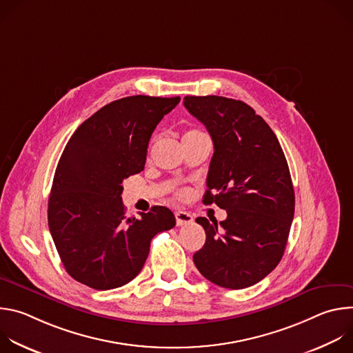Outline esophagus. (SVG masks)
<instances>
[{
    "mask_svg": "<svg viewBox=\"0 0 353 353\" xmlns=\"http://www.w3.org/2000/svg\"><path fill=\"white\" fill-rule=\"evenodd\" d=\"M176 216V223L177 226H183V225H188V223H192V215L185 212V211H177L174 214Z\"/></svg>",
    "mask_w": 353,
    "mask_h": 353,
    "instance_id": "esophagus-1",
    "label": "esophagus"
}]
</instances>
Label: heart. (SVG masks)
<instances>
[{"label":"heart","mask_w":353,"mask_h":353,"mask_svg":"<svg viewBox=\"0 0 353 353\" xmlns=\"http://www.w3.org/2000/svg\"><path fill=\"white\" fill-rule=\"evenodd\" d=\"M194 134H199V131H195V130H192V131H188V132H185V135H194ZM177 195H179L180 198H184V196L187 195V191H180Z\"/></svg>","instance_id":"1"}]
</instances>
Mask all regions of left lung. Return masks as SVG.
<instances>
[{"label": "left lung", "mask_w": 353, "mask_h": 353, "mask_svg": "<svg viewBox=\"0 0 353 353\" xmlns=\"http://www.w3.org/2000/svg\"><path fill=\"white\" fill-rule=\"evenodd\" d=\"M185 109L214 142L203 203L228 218H196L207 239L192 256L212 283L244 289L264 279L281 261L294 214V191L283 150L270 125L241 100L185 96Z\"/></svg>", "instance_id": "8db88e82"}]
</instances>
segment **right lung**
Masks as SVG:
<instances>
[{
  "label": "right lung",
  "mask_w": 353,
  "mask_h": 353,
  "mask_svg": "<svg viewBox=\"0 0 353 353\" xmlns=\"http://www.w3.org/2000/svg\"><path fill=\"white\" fill-rule=\"evenodd\" d=\"M176 97L128 96L85 120L67 142L48 196V228L65 271L96 290L120 288L142 270L150 240L174 228L166 207L127 218L123 180L143 170L148 143Z\"/></svg>",
  "instance_id": "add662e5"
}]
</instances>
